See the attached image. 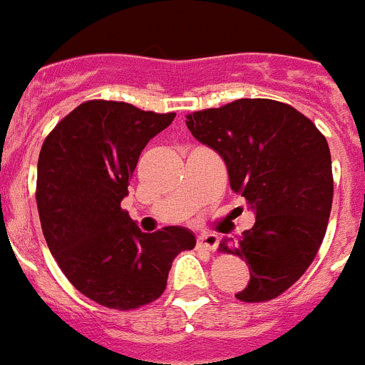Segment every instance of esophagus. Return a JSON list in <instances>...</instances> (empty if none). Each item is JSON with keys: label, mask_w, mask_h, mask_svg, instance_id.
Returning <instances> with one entry per match:
<instances>
[{"label": "esophagus", "mask_w": 365, "mask_h": 365, "mask_svg": "<svg viewBox=\"0 0 365 365\" xmlns=\"http://www.w3.org/2000/svg\"><path fill=\"white\" fill-rule=\"evenodd\" d=\"M218 246V237L213 235V233H202L198 237V248L209 250V252H215Z\"/></svg>", "instance_id": "esophagus-1"}]
</instances>
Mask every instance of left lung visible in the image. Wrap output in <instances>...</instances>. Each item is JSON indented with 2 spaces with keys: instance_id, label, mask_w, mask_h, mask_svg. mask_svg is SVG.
<instances>
[{
  "instance_id": "8db88e82",
  "label": "left lung",
  "mask_w": 365,
  "mask_h": 365,
  "mask_svg": "<svg viewBox=\"0 0 365 365\" xmlns=\"http://www.w3.org/2000/svg\"><path fill=\"white\" fill-rule=\"evenodd\" d=\"M187 128L226 161L231 189L257 220L220 253L239 255L250 283L237 299L261 303L281 296L312 264L332 207L327 139L290 104L239 99L185 115Z\"/></svg>"
}]
</instances>
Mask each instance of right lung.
Returning <instances> with one entry per match:
<instances>
[{"mask_svg":"<svg viewBox=\"0 0 365 365\" xmlns=\"http://www.w3.org/2000/svg\"><path fill=\"white\" fill-rule=\"evenodd\" d=\"M176 113L93 99L47 134L38 158L43 237L69 283L108 309L134 310L163 294L174 257L196 239L178 226L143 233L121 207L139 154Z\"/></svg>","mask_w":365,"mask_h":365,"instance_id":"obj_1","label":"right lung"}]
</instances>
